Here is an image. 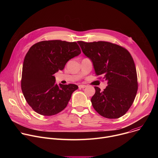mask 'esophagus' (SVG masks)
<instances>
[{
	"label": "esophagus",
	"mask_w": 158,
	"mask_h": 158,
	"mask_svg": "<svg viewBox=\"0 0 158 158\" xmlns=\"http://www.w3.org/2000/svg\"><path fill=\"white\" fill-rule=\"evenodd\" d=\"M79 88H85V87H86V85H82V84H81V85H79Z\"/></svg>",
	"instance_id": "esophagus-1"
}]
</instances>
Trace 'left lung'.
Here are the masks:
<instances>
[{"instance_id": "left-lung-1", "label": "left lung", "mask_w": 158, "mask_h": 158, "mask_svg": "<svg viewBox=\"0 0 158 158\" xmlns=\"http://www.w3.org/2000/svg\"><path fill=\"white\" fill-rule=\"evenodd\" d=\"M84 54L91 60L95 73L101 75L107 86L91 98L94 109L106 118L117 119L126 114L138 91L136 67L130 53L118 45L105 41H78Z\"/></svg>"}]
</instances>
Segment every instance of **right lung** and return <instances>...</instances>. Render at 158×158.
<instances>
[{"label": "right lung", "mask_w": 158, "mask_h": 158, "mask_svg": "<svg viewBox=\"0 0 158 158\" xmlns=\"http://www.w3.org/2000/svg\"><path fill=\"white\" fill-rule=\"evenodd\" d=\"M81 53L76 42L60 40L41 41L29 49L22 66L21 89L27 102L37 113L49 116L65 108L78 86L58 85L54 74Z\"/></svg>", "instance_id": "add662e5"}]
</instances>
